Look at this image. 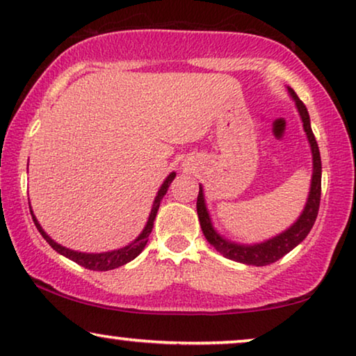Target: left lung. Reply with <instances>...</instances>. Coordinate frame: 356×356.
I'll return each mask as SVG.
<instances>
[{"label": "left lung", "mask_w": 356, "mask_h": 356, "mask_svg": "<svg viewBox=\"0 0 356 356\" xmlns=\"http://www.w3.org/2000/svg\"><path fill=\"white\" fill-rule=\"evenodd\" d=\"M290 95H292L295 103H297L298 113L302 116L303 129L307 132L308 142L312 145V153H313V179H312V190H309L307 207H305L302 216L298 218V221L293 224L292 227L285 230L277 237L269 238L268 242L258 243V245H237L229 242V240L222 238L216 230L211 226V219L207 211V204H204L203 198V190L200 187L198 197H197V213L200 219V226L204 234V237L214 248L218 250L222 257L234 261L252 264V266H266L277 261L287 254L290 250H293L302 240L307 237L312 230L314 221H316L318 211H319V202H321V154H319V148L314 138V134L309 126V114L308 109L305 106L302 99L297 97V93L292 88H289Z\"/></svg>", "instance_id": "left-lung-1"}]
</instances>
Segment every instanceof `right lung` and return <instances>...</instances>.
<instances>
[{
    "instance_id": "obj_1",
    "label": "right lung",
    "mask_w": 356,
    "mask_h": 356,
    "mask_svg": "<svg viewBox=\"0 0 356 356\" xmlns=\"http://www.w3.org/2000/svg\"><path fill=\"white\" fill-rule=\"evenodd\" d=\"M176 177V172H171L168 176V179L164 180V184L161 185V188H159V192L156 195V198H154V203H153V208H152V213H149V218H148V222L147 226H145L143 232L138 235L137 238L134 240L130 245H126V247L119 248V250H114V252H108V253H80V252H74V250H69V248H64L61 245H58L54 240H51L48 237L47 234H44V230L40 226L37 219H35L33 213L30 211L32 214V219L35 222V226H37L38 232L42 234V237L47 240V242L51 245L53 250H56L58 253H61L63 257H66L69 259H72V261H76L80 266L87 268V269H92V271H109V269H116L119 266H122V264H126L129 261H132L134 258H137L140 253H142V250L145 248V245L148 242V237L149 234H152V229H153V222H154V218H156V213H158V208H159V203H161V200L164 195H166L169 185Z\"/></svg>"
}]
</instances>
